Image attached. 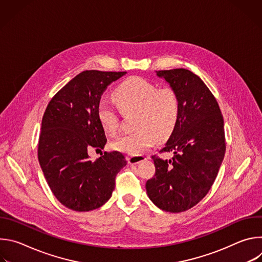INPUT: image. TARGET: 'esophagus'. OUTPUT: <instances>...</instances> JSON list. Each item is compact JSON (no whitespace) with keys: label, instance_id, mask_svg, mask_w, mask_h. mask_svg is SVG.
I'll use <instances>...</instances> for the list:
<instances>
[{"label":"esophagus","instance_id":"34e87169","mask_svg":"<svg viewBox=\"0 0 262 262\" xmlns=\"http://www.w3.org/2000/svg\"><path fill=\"white\" fill-rule=\"evenodd\" d=\"M144 160H146V158L144 156H132V157H127V161L130 165H136L139 164L141 162H143Z\"/></svg>","mask_w":262,"mask_h":262}]
</instances>
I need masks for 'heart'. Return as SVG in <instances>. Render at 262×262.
<instances>
[{"mask_svg":"<svg viewBox=\"0 0 262 262\" xmlns=\"http://www.w3.org/2000/svg\"><path fill=\"white\" fill-rule=\"evenodd\" d=\"M114 98L123 112H137L136 132L123 135L112 143L114 150L140 156L151 148L157 137L163 140L171 135L179 117V99L172 88H162L141 78H132L114 90ZM98 121L108 135L119 126L117 110L105 100L97 106Z\"/></svg>","mask_w":262,"mask_h":262,"instance_id":"heart-1","label":"heart"}]
</instances>
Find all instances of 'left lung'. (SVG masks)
I'll return each instance as SVG.
<instances>
[{"label":"left lung","instance_id":"left-lung-1","mask_svg":"<svg viewBox=\"0 0 262 262\" xmlns=\"http://www.w3.org/2000/svg\"><path fill=\"white\" fill-rule=\"evenodd\" d=\"M178 96V121L160 152L154 156L156 174L146 182L147 195L159 208L188 210L210 190L225 156L224 120L219 104L203 81L192 71L177 68L156 71Z\"/></svg>","mask_w":262,"mask_h":262}]
</instances>
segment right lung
<instances>
[{
  "label": "right lung",
  "instance_id": "right-lung-1",
  "mask_svg": "<svg viewBox=\"0 0 262 262\" xmlns=\"http://www.w3.org/2000/svg\"><path fill=\"white\" fill-rule=\"evenodd\" d=\"M126 72L86 70L69 81L49 102L41 122L38 160L55 197L67 208L89 211L102 206L115 189L117 173L126 166L119 151L91 161V148L106 139L97 106L106 87Z\"/></svg>",
  "mask_w": 262,
  "mask_h": 262
}]
</instances>
